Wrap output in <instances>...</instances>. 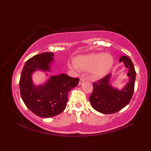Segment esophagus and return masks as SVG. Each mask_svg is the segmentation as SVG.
I'll list each match as a JSON object with an SVG mask.
<instances>
[{"instance_id": "obj_1", "label": "esophagus", "mask_w": 151, "mask_h": 151, "mask_svg": "<svg viewBox=\"0 0 151 151\" xmlns=\"http://www.w3.org/2000/svg\"><path fill=\"white\" fill-rule=\"evenodd\" d=\"M85 81V78H80V81H79L78 85H81L82 84H83Z\"/></svg>"}]
</instances>
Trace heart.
<instances>
[{"label": "heart", "mask_w": 151, "mask_h": 151, "mask_svg": "<svg viewBox=\"0 0 151 151\" xmlns=\"http://www.w3.org/2000/svg\"><path fill=\"white\" fill-rule=\"evenodd\" d=\"M73 68L83 70H91L95 77H101L109 72L113 64V58L104 53L80 56L74 60Z\"/></svg>", "instance_id": "1"}]
</instances>
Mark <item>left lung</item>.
I'll use <instances>...</instances> for the list:
<instances>
[{
	"label": "left lung",
	"mask_w": 151,
	"mask_h": 151,
	"mask_svg": "<svg viewBox=\"0 0 151 151\" xmlns=\"http://www.w3.org/2000/svg\"><path fill=\"white\" fill-rule=\"evenodd\" d=\"M119 61L124 63L129 69L127 75L130 79L123 90L119 91L111 87L109 82L110 74L93 83V93L89 101L94 110L103 114H113L119 111L130 103L133 94L136 77L133 63L126 56H122Z\"/></svg>",
	"instance_id": "8db88e82"
}]
</instances>
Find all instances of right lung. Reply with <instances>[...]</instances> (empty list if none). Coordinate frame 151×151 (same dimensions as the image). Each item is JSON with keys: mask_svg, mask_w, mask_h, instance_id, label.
<instances>
[{"mask_svg": "<svg viewBox=\"0 0 151 151\" xmlns=\"http://www.w3.org/2000/svg\"><path fill=\"white\" fill-rule=\"evenodd\" d=\"M53 56L52 52H42L29 58L24 64L19 81L20 96L25 105L36 115L42 118L61 113L66 106L68 93L79 82L78 78L61 74L50 77L45 85H33L31 74L37 69L49 70Z\"/></svg>", "mask_w": 151, "mask_h": 151, "instance_id": "obj_1", "label": "right lung"}]
</instances>
